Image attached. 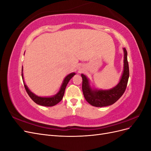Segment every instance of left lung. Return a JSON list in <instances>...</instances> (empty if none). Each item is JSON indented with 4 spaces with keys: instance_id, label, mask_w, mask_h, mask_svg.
I'll return each instance as SVG.
<instances>
[{
    "instance_id": "8db88e82",
    "label": "left lung",
    "mask_w": 151,
    "mask_h": 151,
    "mask_svg": "<svg viewBox=\"0 0 151 151\" xmlns=\"http://www.w3.org/2000/svg\"><path fill=\"white\" fill-rule=\"evenodd\" d=\"M124 60H123V71L120 81L115 87L108 89L101 90L92 89L89 84V81L85 75L82 74L83 85L82 89L86 100L90 104L96 107L109 106L115 103L124 93L129 77V67L127 61V52L123 48Z\"/></svg>"
}]
</instances>
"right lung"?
Wrapping results in <instances>:
<instances>
[{
    "instance_id": "add662e5",
    "label": "right lung",
    "mask_w": 151,
    "mask_h": 151,
    "mask_svg": "<svg viewBox=\"0 0 151 151\" xmlns=\"http://www.w3.org/2000/svg\"><path fill=\"white\" fill-rule=\"evenodd\" d=\"M21 75H22V81H23V83H24L25 89L27 93L28 94L29 96L31 98V99L36 104L42 105V106H55V104H57V103H58L62 99L63 95H64L65 90L66 86H67L68 83L71 79L72 77L74 75H76V74L74 72H72V73H70V74H69L68 75H67L65 77L64 80H63V83H62V84L60 87V90H59L58 92L55 95H54V96H51V97H40V96H36V94L32 93L24 83L23 74H22H22Z\"/></svg>"
}]
</instances>
